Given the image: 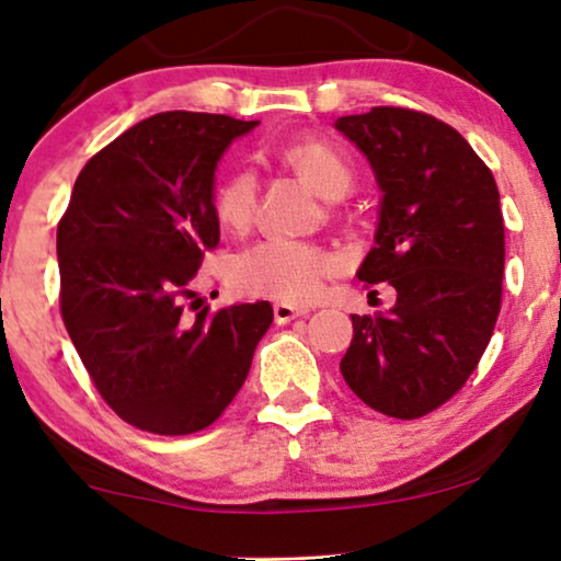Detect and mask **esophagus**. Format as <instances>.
Listing matches in <instances>:
<instances>
[{"mask_svg": "<svg viewBox=\"0 0 561 561\" xmlns=\"http://www.w3.org/2000/svg\"><path fill=\"white\" fill-rule=\"evenodd\" d=\"M304 313H309V309H301V306H290V304H275L273 306L275 324H288V321L304 317Z\"/></svg>", "mask_w": 561, "mask_h": 561, "instance_id": "esophagus-1", "label": "esophagus"}]
</instances>
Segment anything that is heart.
Instances as JSON below:
<instances>
[{"label": "heart", "instance_id": "1", "mask_svg": "<svg viewBox=\"0 0 561 561\" xmlns=\"http://www.w3.org/2000/svg\"><path fill=\"white\" fill-rule=\"evenodd\" d=\"M278 158L301 173L324 198H342L352 186V168L334 145L317 137L286 142ZM214 211L227 229L242 232L257 214V179L250 171H234L219 183ZM332 267V257L309 242L273 237L244 250L232 265V286L244 296L275 301H311Z\"/></svg>", "mask_w": 561, "mask_h": 561}]
</instances>
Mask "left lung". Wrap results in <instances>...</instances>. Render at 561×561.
<instances>
[{
  "instance_id": "1",
  "label": "left lung",
  "mask_w": 561,
  "mask_h": 561,
  "mask_svg": "<svg viewBox=\"0 0 561 561\" xmlns=\"http://www.w3.org/2000/svg\"><path fill=\"white\" fill-rule=\"evenodd\" d=\"M334 127L380 188L375 248L357 278L396 288L388 311L352 313L340 370L370 409L419 419L465 386L493 336L505 263L501 194L470 142L428 114L375 106Z\"/></svg>"
}]
</instances>
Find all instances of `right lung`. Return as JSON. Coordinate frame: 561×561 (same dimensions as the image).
<instances>
[{"mask_svg": "<svg viewBox=\"0 0 561 561\" xmlns=\"http://www.w3.org/2000/svg\"><path fill=\"white\" fill-rule=\"evenodd\" d=\"M260 122L163 112L83 165L58 225L60 313L106 403L142 432L181 436L221 416L273 324L267 301L186 313L217 248V165Z\"/></svg>", "mask_w": 561, "mask_h": 561, "instance_id": "add662e5", "label": "right lung"}]
</instances>
